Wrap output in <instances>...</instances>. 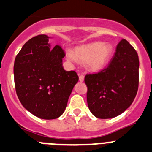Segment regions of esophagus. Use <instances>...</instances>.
I'll return each instance as SVG.
<instances>
[{"instance_id":"esophagus-1","label":"esophagus","mask_w":152,"mask_h":152,"mask_svg":"<svg viewBox=\"0 0 152 152\" xmlns=\"http://www.w3.org/2000/svg\"><path fill=\"white\" fill-rule=\"evenodd\" d=\"M79 80H80V82H83V80H84V76H83V75H79Z\"/></svg>"}]
</instances>
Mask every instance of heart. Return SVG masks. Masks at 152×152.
<instances>
[{"label": "heart", "instance_id": "1", "mask_svg": "<svg viewBox=\"0 0 152 152\" xmlns=\"http://www.w3.org/2000/svg\"><path fill=\"white\" fill-rule=\"evenodd\" d=\"M113 53L109 43L95 42L75 48L74 51H66V59L71 62L86 63V67L92 72L102 70L108 64Z\"/></svg>", "mask_w": 152, "mask_h": 152}]
</instances>
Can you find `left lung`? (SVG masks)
Instances as JSON below:
<instances>
[{
  "mask_svg": "<svg viewBox=\"0 0 152 152\" xmlns=\"http://www.w3.org/2000/svg\"><path fill=\"white\" fill-rule=\"evenodd\" d=\"M139 66L135 49L122 39L107 68L85 76L88 107L95 117L114 118L131 106L138 90Z\"/></svg>",
  "mask_w": 152,
  "mask_h": 152,
  "instance_id": "left-lung-1",
  "label": "left lung"
}]
</instances>
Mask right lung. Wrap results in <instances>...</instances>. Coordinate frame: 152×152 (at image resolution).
<instances>
[{"mask_svg": "<svg viewBox=\"0 0 152 152\" xmlns=\"http://www.w3.org/2000/svg\"><path fill=\"white\" fill-rule=\"evenodd\" d=\"M50 38L42 34L30 39L14 63L18 99L26 110L43 119L57 118L63 113L78 81L75 71L64 70V51L60 45L50 47Z\"/></svg>", "mask_w": 152, "mask_h": 152, "instance_id": "obj_1", "label": "right lung"}]
</instances>
